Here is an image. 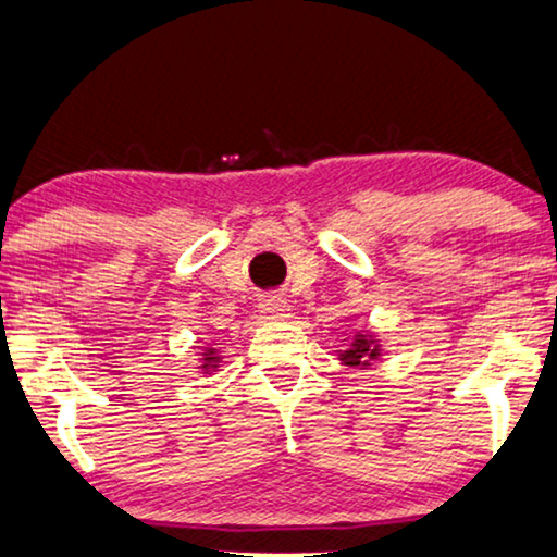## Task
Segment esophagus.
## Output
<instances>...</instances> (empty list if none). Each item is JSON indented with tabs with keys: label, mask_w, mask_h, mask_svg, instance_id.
<instances>
[{
	"label": "esophagus",
	"mask_w": 557,
	"mask_h": 557,
	"mask_svg": "<svg viewBox=\"0 0 557 557\" xmlns=\"http://www.w3.org/2000/svg\"><path fill=\"white\" fill-rule=\"evenodd\" d=\"M261 311L265 319H271V322H284V319H288V314H292V307L278 299V301H265Z\"/></svg>",
	"instance_id": "obj_1"
}]
</instances>
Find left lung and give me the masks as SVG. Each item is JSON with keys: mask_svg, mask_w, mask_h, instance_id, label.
<instances>
[{"mask_svg": "<svg viewBox=\"0 0 557 557\" xmlns=\"http://www.w3.org/2000/svg\"><path fill=\"white\" fill-rule=\"evenodd\" d=\"M342 342H345V347L337 349V360L342 364H347V368L370 370L372 364L383 360L385 355L383 339H380V334L372 330H355Z\"/></svg>", "mask_w": 557, "mask_h": 557, "instance_id": "8db88e82", "label": "left lung"}]
</instances>
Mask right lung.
Listing matches in <instances>:
<instances>
[{"label":"right lung","instance_id":"obj_1","mask_svg":"<svg viewBox=\"0 0 557 557\" xmlns=\"http://www.w3.org/2000/svg\"><path fill=\"white\" fill-rule=\"evenodd\" d=\"M220 364H223V355H220L215 342H210L208 347L200 349V357H197V370H200L202 375H215V372L220 370Z\"/></svg>","mask_w":557,"mask_h":557}]
</instances>
